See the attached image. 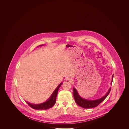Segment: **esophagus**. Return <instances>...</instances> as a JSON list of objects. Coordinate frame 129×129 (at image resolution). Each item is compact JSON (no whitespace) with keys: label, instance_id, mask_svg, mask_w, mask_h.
<instances>
[{"label":"esophagus","instance_id":"1","mask_svg":"<svg viewBox=\"0 0 129 129\" xmlns=\"http://www.w3.org/2000/svg\"><path fill=\"white\" fill-rule=\"evenodd\" d=\"M68 81H69L70 82H72L73 81L72 80V78H68L67 79Z\"/></svg>","mask_w":129,"mask_h":129}]
</instances>
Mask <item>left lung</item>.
I'll use <instances>...</instances> for the list:
<instances>
[{"instance_id":"obj_1","label":"left lung","mask_w":129,"mask_h":129,"mask_svg":"<svg viewBox=\"0 0 129 129\" xmlns=\"http://www.w3.org/2000/svg\"><path fill=\"white\" fill-rule=\"evenodd\" d=\"M113 78V75L112 76V80L111 83H112V81ZM74 97L75 102L79 106L84 108H92L97 107L98 105L100 104L102 102H103L106 98L109 93L110 92L111 87L109 89L108 92L101 98L99 99L95 100H89L85 99L82 98L78 94L76 89L74 87Z\"/></svg>"}]
</instances>
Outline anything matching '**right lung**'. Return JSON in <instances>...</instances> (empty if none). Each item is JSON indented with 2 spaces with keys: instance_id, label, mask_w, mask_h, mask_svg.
Returning a JSON list of instances; mask_svg holds the SVG:
<instances>
[{
  "instance_id": "1",
  "label": "right lung",
  "mask_w": 129,
  "mask_h": 129,
  "mask_svg": "<svg viewBox=\"0 0 129 129\" xmlns=\"http://www.w3.org/2000/svg\"><path fill=\"white\" fill-rule=\"evenodd\" d=\"M42 45H40V46H42ZM62 84V83H60L55 88V90L52 93L50 97L45 102L40 104H32L27 102H26V103L28 104V105H29V106H30L32 108H33L36 110H46L52 107L54 105V104H55L56 98L58 90Z\"/></svg>"
}]
</instances>
